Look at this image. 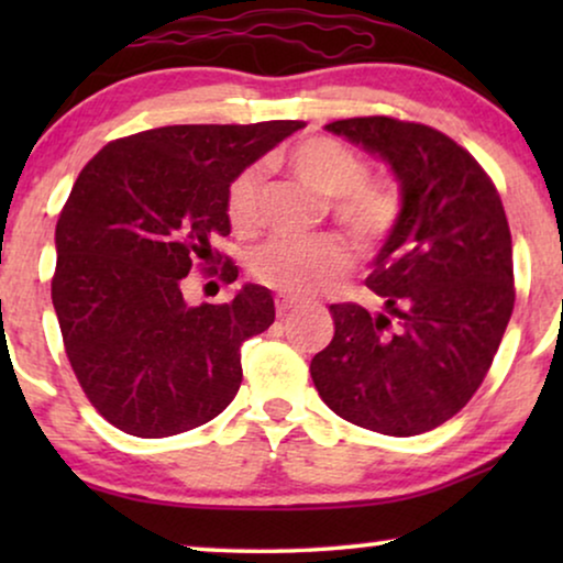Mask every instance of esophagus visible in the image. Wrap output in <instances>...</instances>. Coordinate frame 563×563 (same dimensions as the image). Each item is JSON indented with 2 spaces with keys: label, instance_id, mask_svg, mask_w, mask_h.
<instances>
[{
  "label": "esophagus",
  "instance_id": "obj_1",
  "mask_svg": "<svg viewBox=\"0 0 563 563\" xmlns=\"http://www.w3.org/2000/svg\"><path fill=\"white\" fill-rule=\"evenodd\" d=\"M295 307H299V299H295V297H276V314H279V318H284V314L295 310Z\"/></svg>",
  "mask_w": 563,
  "mask_h": 563
}]
</instances>
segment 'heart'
I'll return each instance as SVG.
<instances>
[{"label":"heart","mask_w":563,"mask_h":563,"mask_svg":"<svg viewBox=\"0 0 563 563\" xmlns=\"http://www.w3.org/2000/svg\"><path fill=\"white\" fill-rule=\"evenodd\" d=\"M287 166L299 181L330 199L333 220L358 249H374L387 238L402 214V191L395 181H368L366 161L335 137L314 135L287 153ZM264 166H249L228 189V220L238 233L258 228ZM351 266L349 249L333 235L312 241L274 238L258 245L249 258V272L258 284L291 297L325 289Z\"/></svg>","instance_id":"b5f03b06"}]
</instances>
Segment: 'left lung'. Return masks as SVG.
<instances>
[{
    "mask_svg": "<svg viewBox=\"0 0 563 563\" xmlns=\"http://www.w3.org/2000/svg\"><path fill=\"white\" fill-rule=\"evenodd\" d=\"M325 130L391 168L402 214L366 279L382 312L330 305L335 335L310 364L314 389L353 426L420 435L472 399L510 322L503 199L472 153L435 128L351 118Z\"/></svg>",
    "mask_w": 563,
    "mask_h": 563,
    "instance_id": "1",
    "label": "left lung"
}]
</instances>
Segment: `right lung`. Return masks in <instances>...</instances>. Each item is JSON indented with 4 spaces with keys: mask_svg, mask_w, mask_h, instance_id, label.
Listing matches in <instances>:
<instances>
[{
    "mask_svg": "<svg viewBox=\"0 0 563 563\" xmlns=\"http://www.w3.org/2000/svg\"><path fill=\"white\" fill-rule=\"evenodd\" d=\"M302 128L168 125L107 143L56 225L51 297L84 395L114 428L166 438L205 426L243 382L241 345L274 322L258 284L228 305H187L191 266L220 264L238 174ZM225 279L238 268L225 258Z\"/></svg>",
    "mask_w": 563,
    "mask_h": 563,
    "instance_id": "obj_1",
    "label": "right lung"
}]
</instances>
